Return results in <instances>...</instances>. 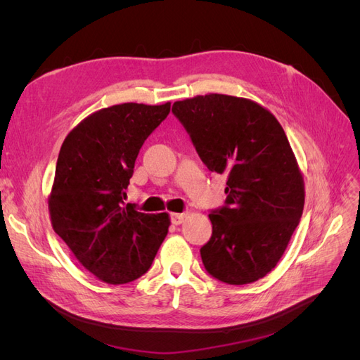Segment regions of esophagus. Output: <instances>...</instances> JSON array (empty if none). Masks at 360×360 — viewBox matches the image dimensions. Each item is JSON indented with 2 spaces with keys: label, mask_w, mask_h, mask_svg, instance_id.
I'll list each match as a JSON object with an SVG mask.
<instances>
[{
  "label": "esophagus",
  "mask_w": 360,
  "mask_h": 360,
  "mask_svg": "<svg viewBox=\"0 0 360 360\" xmlns=\"http://www.w3.org/2000/svg\"><path fill=\"white\" fill-rule=\"evenodd\" d=\"M184 219H186V213H172L171 214V224L180 225Z\"/></svg>",
  "instance_id": "esophagus-1"
}]
</instances>
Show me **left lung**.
<instances>
[{"mask_svg": "<svg viewBox=\"0 0 360 360\" xmlns=\"http://www.w3.org/2000/svg\"><path fill=\"white\" fill-rule=\"evenodd\" d=\"M172 114L205 167L228 177L225 205L209 214L213 233L200 249L205 270L231 285L258 281L303 213V177L284 129L266 108L226 94L176 102Z\"/></svg>", "mask_w": 360, "mask_h": 360, "instance_id": "left-lung-1", "label": "left lung"}]
</instances>
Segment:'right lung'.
I'll use <instances>...</instances> for the list:
<instances>
[{"label": "right lung", "instance_id": "obj_1", "mask_svg": "<svg viewBox=\"0 0 360 360\" xmlns=\"http://www.w3.org/2000/svg\"><path fill=\"white\" fill-rule=\"evenodd\" d=\"M169 110V102L103 108L61 146L49 195L52 228L106 284L143 276L168 234V213H141L124 200L139 150Z\"/></svg>", "mask_w": 360, "mask_h": 360}]
</instances>
